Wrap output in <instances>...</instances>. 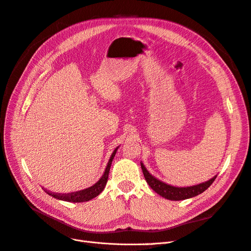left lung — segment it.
Returning <instances> with one entry per match:
<instances>
[{
    "label": "left lung",
    "instance_id": "8db88e82",
    "mask_svg": "<svg viewBox=\"0 0 251 251\" xmlns=\"http://www.w3.org/2000/svg\"><path fill=\"white\" fill-rule=\"evenodd\" d=\"M141 169L143 176L146 178V181L148 182V184L151 186V188L155 191L158 195H160L163 198L172 200V201H180V200H185L193 198V197L198 196L202 194L204 191L212 184V182L215 181L217 178V175L215 177H212L208 181H205L203 183L193 185V186H187V187H178V186H173L164 183V182L156 179L154 176L149 173V171L146 169V166L143 165L141 162Z\"/></svg>",
    "mask_w": 251,
    "mask_h": 251
}]
</instances>
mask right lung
I'll return each instance as SVG.
<instances>
[{"mask_svg":"<svg viewBox=\"0 0 251 251\" xmlns=\"http://www.w3.org/2000/svg\"><path fill=\"white\" fill-rule=\"evenodd\" d=\"M119 147H117L114 151L112 153L109 162L107 164V168L104 170V173L102 176L100 177V179L98 180L95 184H93L92 186H90L88 188L82 189V191H78V192H73V193H69V194H53V193H49L47 191L46 192L48 195H50L53 198H55L57 200H63V201H67V202H72V203H79V202H87L91 199L95 198L98 195H100L105 187V184L108 182V177H109V173H110V168L114 157H115L116 151L118 150Z\"/></svg>","mask_w":251,"mask_h":251,"instance_id":"obj_1","label":"right lung"}]
</instances>
